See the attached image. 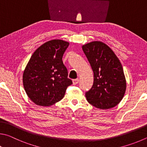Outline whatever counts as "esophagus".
Wrapping results in <instances>:
<instances>
[{"mask_svg":"<svg viewBox=\"0 0 147 147\" xmlns=\"http://www.w3.org/2000/svg\"><path fill=\"white\" fill-rule=\"evenodd\" d=\"M72 83H73L74 85H76V84H78L79 83V79H74L73 81H72Z\"/></svg>","mask_w":147,"mask_h":147,"instance_id":"34e87169","label":"esophagus"}]
</instances>
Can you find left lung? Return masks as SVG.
<instances>
[{
	"mask_svg": "<svg viewBox=\"0 0 147 147\" xmlns=\"http://www.w3.org/2000/svg\"><path fill=\"white\" fill-rule=\"evenodd\" d=\"M82 48L94 71V84L86 92L90 104L107 110L119 103L125 96L127 81L121 63L109 46L92 41Z\"/></svg>",
	"mask_w": 147,
	"mask_h": 147,
	"instance_id": "left-lung-1",
	"label": "left lung"
}]
</instances>
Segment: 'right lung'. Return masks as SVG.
Wrapping results in <instances>:
<instances>
[{
	"instance_id": "right-lung-1",
	"label": "right lung",
	"mask_w": 147,
	"mask_h": 147,
	"mask_svg": "<svg viewBox=\"0 0 147 147\" xmlns=\"http://www.w3.org/2000/svg\"><path fill=\"white\" fill-rule=\"evenodd\" d=\"M69 42L53 39L36 50L23 72L22 82L28 97L35 105L49 107L63 98L72 81L62 61Z\"/></svg>"
}]
</instances>
